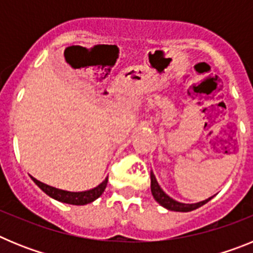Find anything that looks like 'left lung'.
<instances>
[{
  "label": "left lung",
  "mask_w": 253,
  "mask_h": 253,
  "mask_svg": "<svg viewBox=\"0 0 253 253\" xmlns=\"http://www.w3.org/2000/svg\"><path fill=\"white\" fill-rule=\"evenodd\" d=\"M151 191L152 195H153V198L156 199V202H157L158 204H161L163 208H166V209L172 210V211H191V210H195L198 209V208L202 207V205L207 204L210 199L213 198V196H211V198L207 199L204 202L196 203V204H184V203L176 202V200L169 198V196L161 189L157 180L154 177L153 172H151Z\"/></svg>",
  "instance_id": "left-lung-1"
}]
</instances>
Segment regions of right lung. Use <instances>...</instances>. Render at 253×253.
I'll return each mask as SVG.
<instances>
[{
	"label": "right lung",
	"instance_id": "obj_1",
	"mask_svg": "<svg viewBox=\"0 0 253 253\" xmlns=\"http://www.w3.org/2000/svg\"><path fill=\"white\" fill-rule=\"evenodd\" d=\"M35 184L43 190L46 195H49L50 198L55 199L58 202L66 203V204H72V205H84L88 204V203H92L93 200L102 195L104 190L106 189L107 185V177L102 181L99 186L93 187L91 190H87V191H81V193H72V191H66V190H60L57 187L49 186V185L43 184L40 182L37 178L31 177Z\"/></svg>",
	"mask_w": 253,
	"mask_h": 253
}]
</instances>
